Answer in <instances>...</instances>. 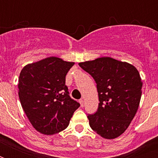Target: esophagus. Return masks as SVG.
Here are the masks:
<instances>
[{"mask_svg":"<svg viewBox=\"0 0 158 158\" xmlns=\"http://www.w3.org/2000/svg\"><path fill=\"white\" fill-rule=\"evenodd\" d=\"M79 102H80V105H81L82 107H84V100H83V99H80V100H79Z\"/></svg>","mask_w":158,"mask_h":158,"instance_id":"34e87169","label":"esophagus"}]
</instances>
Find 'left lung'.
Segmentation results:
<instances>
[{
  "label": "left lung",
  "mask_w": 158,
  "mask_h": 158,
  "mask_svg": "<svg viewBox=\"0 0 158 158\" xmlns=\"http://www.w3.org/2000/svg\"><path fill=\"white\" fill-rule=\"evenodd\" d=\"M79 64L96 81L98 93V109L88 115L90 127L104 139L118 138L127 130L139 106V73L133 64L108 56Z\"/></svg>",
  "instance_id": "obj_1"
}]
</instances>
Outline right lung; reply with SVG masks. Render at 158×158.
Wrapping results in <instances>:
<instances>
[{
    "mask_svg": "<svg viewBox=\"0 0 158 158\" xmlns=\"http://www.w3.org/2000/svg\"><path fill=\"white\" fill-rule=\"evenodd\" d=\"M74 62L56 56L26 64L19 77L21 106L37 131L53 135L65 130L79 103L70 98L65 76Z\"/></svg>",
    "mask_w": 158,
    "mask_h": 158,
    "instance_id": "1",
    "label": "right lung"
}]
</instances>
